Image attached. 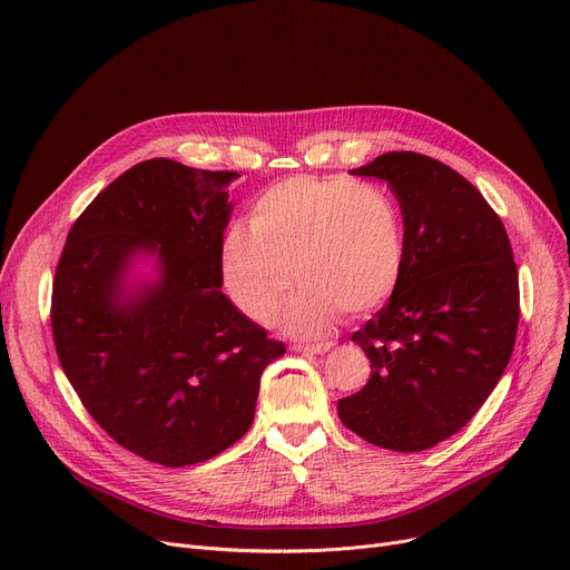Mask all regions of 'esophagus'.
<instances>
[{"label":"esophagus","mask_w":570,"mask_h":570,"mask_svg":"<svg viewBox=\"0 0 570 570\" xmlns=\"http://www.w3.org/2000/svg\"><path fill=\"white\" fill-rule=\"evenodd\" d=\"M331 346H333V342H316V344H293V351H297V353H314V355H318V353L331 351Z\"/></svg>","instance_id":"34e87169"}]
</instances>
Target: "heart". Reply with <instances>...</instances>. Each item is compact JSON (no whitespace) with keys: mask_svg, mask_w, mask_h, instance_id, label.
<instances>
[{"mask_svg":"<svg viewBox=\"0 0 570 570\" xmlns=\"http://www.w3.org/2000/svg\"><path fill=\"white\" fill-rule=\"evenodd\" d=\"M249 228L230 226L219 247L222 282L254 323L273 321L293 279L286 331L316 337L340 312L367 314L391 297L406 261L402 205L391 189L348 177L293 175L267 187Z\"/></svg>","mask_w":570,"mask_h":570,"instance_id":"obj_1","label":"heart"}]
</instances>
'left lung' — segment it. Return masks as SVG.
Returning <instances> with one entry per match:
<instances>
[{"mask_svg":"<svg viewBox=\"0 0 570 570\" xmlns=\"http://www.w3.org/2000/svg\"><path fill=\"white\" fill-rule=\"evenodd\" d=\"M353 175L385 179L406 228L395 293L357 333L372 363L340 421L397 453L428 451L460 432L511 361L520 284L511 239L469 179L432 157L387 153Z\"/></svg>","mask_w":570,"mask_h":570,"instance_id":"obj_1","label":"left lung"}]
</instances>
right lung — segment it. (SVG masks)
<instances>
[{"mask_svg":"<svg viewBox=\"0 0 570 570\" xmlns=\"http://www.w3.org/2000/svg\"><path fill=\"white\" fill-rule=\"evenodd\" d=\"M233 170L140 161L76 219L52 282V340L101 430L134 455L189 466L254 423L261 374L286 353L222 293ZM158 279L129 289L134 255Z\"/></svg>","mask_w":570,"mask_h":570,"instance_id":"right-lung-1","label":"right lung"}]
</instances>
